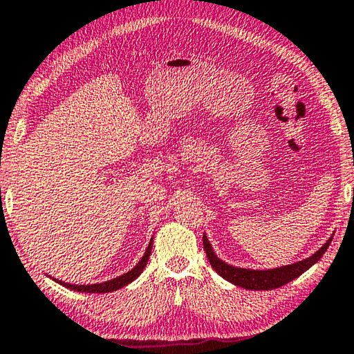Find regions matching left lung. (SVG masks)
<instances>
[{
	"instance_id": "left-lung-1",
	"label": "left lung",
	"mask_w": 354,
	"mask_h": 354,
	"mask_svg": "<svg viewBox=\"0 0 354 354\" xmlns=\"http://www.w3.org/2000/svg\"><path fill=\"white\" fill-rule=\"evenodd\" d=\"M330 242H333V236H330L328 239V242H326L318 252H315L312 257H308L302 261H297V263L281 266V268H274V269H245V268H236V266H231L225 263L223 259H220L215 254L214 248H212V243L209 242L205 232L203 236L205 254H207L209 263L216 274L232 285L245 288V290H254V291L274 290V288H280L286 283H290L291 280L297 279L299 275H302L304 272L308 270L315 263H318V261L322 259Z\"/></svg>"
}]
</instances>
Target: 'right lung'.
Masks as SVG:
<instances>
[{
    "instance_id": "right-lung-1",
    "label": "right lung",
    "mask_w": 354,
    "mask_h": 354,
    "mask_svg": "<svg viewBox=\"0 0 354 354\" xmlns=\"http://www.w3.org/2000/svg\"><path fill=\"white\" fill-rule=\"evenodd\" d=\"M151 245H153V237L150 239V243H149V247H147V250H145L144 257L140 258L139 263L136 264L131 270H128L127 274H123L120 277H115V279H112V280L102 281V283L73 285V283H66V281H62V280H58V279H53V280H55L57 283H59V285L69 288V290H74V291H79V292H112V291H117V290H120V288L131 283V281H134L140 274H142L147 263H149V257H150V253H151ZM47 277H50V275H47Z\"/></svg>"
}]
</instances>
